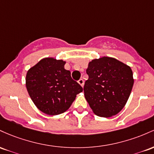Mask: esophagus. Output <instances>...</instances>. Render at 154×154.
Instances as JSON below:
<instances>
[{
	"label": "esophagus",
	"instance_id": "1",
	"mask_svg": "<svg viewBox=\"0 0 154 154\" xmlns=\"http://www.w3.org/2000/svg\"><path fill=\"white\" fill-rule=\"evenodd\" d=\"M78 83H79V84H80V85H81V86H82V87H83V86H84V80H83V79H79V81H78Z\"/></svg>",
	"mask_w": 154,
	"mask_h": 154
}]
</instances>
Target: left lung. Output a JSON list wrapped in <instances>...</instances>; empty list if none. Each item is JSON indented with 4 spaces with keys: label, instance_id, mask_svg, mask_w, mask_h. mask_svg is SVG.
<instances>
[{
    "label": "left lung",
    "instance_id": "8db88e82",
    "mask_svg": "<svg viewBox=\"0 0 154 154\" xmlns=\"http://www.w3.org/2000/svg\"><path fill=\"white\" fill-rule=\"evenodd\" d=\"M86 73L84 97L94 114L108 118L119 113L134 84L130 67L115 58L102 57L89 62Z\"/></svg>",
    "mask_w": 154,
    "mask_h": 154
}]
</instances>
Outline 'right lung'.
I'll return each instance as SVG.
<instances>
[{
	"instance_id": "1",
	"label": "right lung",
	"mask_w": 154,
	"mask_h": 154,
	"mask_svg": "<svg viewBox=\"0 0 154 154\" xmlns=\"http://www.w3.org/2000/svg\"><path fill=\"white\" fill-rule=\"evenodd\" d=\"M66 62L54 57L41 60L27 70L26 88L31 100L43 113L61 114L69 109L83 88L65 69Z\"/></svg>"
}]
</instances>
